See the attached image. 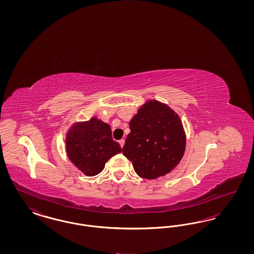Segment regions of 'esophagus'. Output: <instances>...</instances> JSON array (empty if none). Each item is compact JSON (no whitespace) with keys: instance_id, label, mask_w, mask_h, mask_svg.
<instances>
[{"instance_id":"obj_1","label":"esophagus","mask_w":254,"mask_h":254,"mask_svg":"<svg viewBox=\"0 0 254 254\" xmlns=\"http://www.w3.org/2000/svg\"><path fill=\"white\" fill-rule=\"evenodd\" d=\"M119 144H120L122 148H123V146H124V145H125V140H124V139L120 140V141H119Z\"/></svg>"}]
</instances>
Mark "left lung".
<instances>
[{
  "label": "left lung",
  "mask_w": 254,
  "mask_h": 254,
  "mask_svg": "<svg viewBox=\"0 0 254 254\" xmlns=\"http://www.w3.org/2000/svg\"><path fill=\"white\" fill-rule=\"evenodd\" d=\"M129 128L123 154L140 177L156 179L178 166L186 150V133L179 115L167 104L145 102Z\"/></svg>",
  "instance_id": "8db88e82"
}]
</instances>
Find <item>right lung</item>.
I'll list each match as a JSON object with an SVG mask.
<instances>
[{
  "instance_id": "1",
  "label": "right lung",
  "mask_w": 254,
  "mask_h": 254,
  "mask_svg": "<svg viewBox=\"0 0 254 254\" xmlns=\"http://www.w3.org/2000/svg\"><path fill=\"white\" fill-rule=\"evenodd\" d=\"M65 151L73 165L85 175L99 174L110 158L122 152L112 139L111 128L96 117L74 123L65 136Z\"/></svg>"
}]
</instances>
